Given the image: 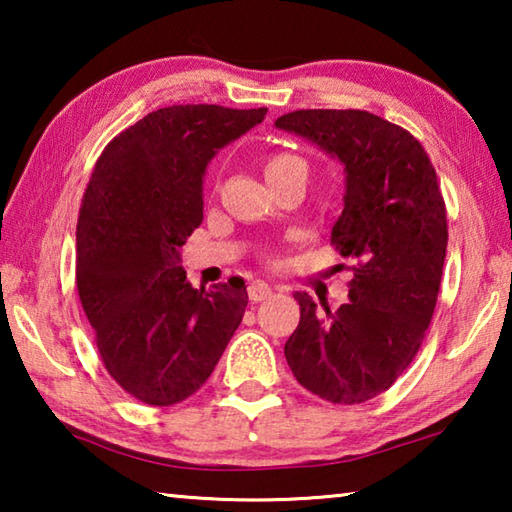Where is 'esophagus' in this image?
<instances>
[{
    "label": "esophagus",
    "instance_id": "esophagus-1",
    "mask_svg": "<svg viewBox=\"0 0 512 512\" xmlns=\"http://www.w3.org/2000/svg\"><path fill=\"white\" fill-rule=\"evenodd\" d=\"M271 296H273V289L268 287V284L262 282V280H257V282H253L248 287V298L253 300V302H262V300L271 298Z\"/></svg>",
    "mask_w": 512,
    "mask_h": 512
}]
</instances>
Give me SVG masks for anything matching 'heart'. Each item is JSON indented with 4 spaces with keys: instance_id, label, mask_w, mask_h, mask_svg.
I'll list each match as a JSON object with an SVG mask.
<instances>
[{
    "instance_id": "b5f03b06",
    "label": "heart",
    "mask_w": 512,
    "mask_h": 512,
    "mask_svg": "<svg viewBox=\"0 0 512 512\" xmlns=\"http://www.w3.org/2000/svg\"><path fill=\"white\" fill-rule=\"evenodd\" d=\"M287 167H305V162H302L298 155H291V153H277L273 155L271 160L266 164V176L273 171H280V169H287Z\"/></svg>"
}]
</instances>
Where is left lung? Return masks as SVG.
Instances as JSON below:
<instances>
[{"label": "left lung", "instance_id": "obj_1", "mask_svg": "<svg viewBox=\"0 0 512 512\" xmlns=\"http://www.w3.org/2000/svg\"><path fill=\"white\" fill-rule=\"evenodd\" d=\"M345 164L343 212L332 246L357 259L350 300L316 309L296 293L300 325L284 345L293 377L332 404H361L411 366L436 309L447 210L427 151L368 110H296L275 121Z\"/></svg>", "mask_w": 512, "mask_h": 512}]
</instances>
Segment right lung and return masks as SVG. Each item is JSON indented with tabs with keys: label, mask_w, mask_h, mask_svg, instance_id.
Wrapping results in <instances>:
<instances>
[{
	"label": "right lung",
	"mask_w": 512,
	"mask_h": 512,
	"mask_svg": "<svg viewBox=\"0 0 512 512\" xmlns=\"http://www.w3.org/2000/svg\"><path fill=\"white\" fill-rule=\"evenodd\" d=\"M266 108H160L112 137L83 194L76 289L108 375L149 406L201 388L248 307L244 282L194 289L178 248L203 223L207 162Z\"/></svg>",
	"instance_id": "1"
}]
</instances>
